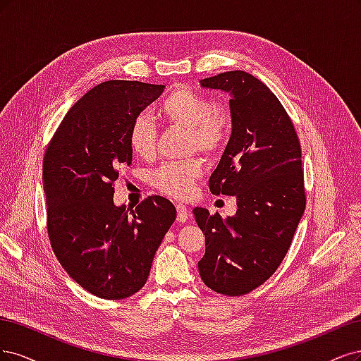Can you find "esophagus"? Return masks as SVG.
<instances>
[{
    "label": "esophagus",
    "mask_w": 361,
    "mask_h": 361,
    "mask_svg": "<svg viewBox=\"0 0 361 361\" xmlns=\"http://www.w3.org/2000/svg\"><path fill=\"white\" fill-rule=\"evenodd\" d=\"M189 217H190V213L188 210V207L183 205V204H178L177 205V220H178V222L184 224Z\"/></svg>",
    "instance_id": "obj_1"
}]
</instances>
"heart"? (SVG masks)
<instances>
[{
  "label": "heart",
  "instance_id": "b5f03b06",
  "mask_svg": "<svg viewBox=\"0 0 361 361\" xmlns=\"http://www.w3.org/2000/svg\"><path fill=\"white\" fill-rule=\"evenodd\" d=\"M159 112L165 121L189 130V149H200L205 154H216L226 144L232 130V115L224 104H213L201 92L181 87L161 102ZM154 124L144 114L133 118L129 129V145L133 153L142 159L156 153ZM202 161L188 159L166 161L151 173L154 188L172 197H188L196 180L202 176Z\"/></svg>",
  "mask_w": 361,
  "mask_h": 361
}]
</instances>
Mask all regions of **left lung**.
Here are the masks:
<instances>
[{
	"label": "left lung",
	"instance_id": "obj_1",
	"mask_svg": "<svg viewBox=\"0 0 361 361\" xmlns=\"http://www.w3.org/2000/svg\"><path fill=\"white\" fill-rule=\"evenodd\" d=\"M229 94L232 132L210 177L213 195L237 197L235 216L193 214L205 234L197 262L204 283L224 295H243L273 276L306 208L301 147L294 124L271 90L243 71L200 80Z\"/></svg>",
	"mask_w": 361,
	"mask_h": 361
}]
</instances>
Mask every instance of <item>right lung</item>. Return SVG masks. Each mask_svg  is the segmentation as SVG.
Segmentation results:
<instances>
[{"label":"right lung","instance_id":"right-lung-1","mask_svg":"<svg viewBox=\"0 0 361 361\" xmlns=\"http://www.w3.org/2000/svg\"><path fill=\"white\" fill-rule=\"evenodd\" d=\"M165 85L108 80L80 97L46 148L43 190L48 235L56 259L92 295L121 300L141 289L176 207L149 196L126 208L114 204V183L132 164L133 118Z\"/></svg>","mask_w":361,"mask_h":361}]
</instances>
